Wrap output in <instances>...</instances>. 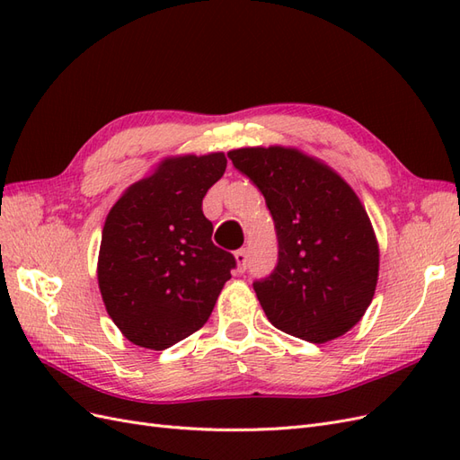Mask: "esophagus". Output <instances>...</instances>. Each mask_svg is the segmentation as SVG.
I'll use <instances>...</instances> for the list:
<instances>
[{
  "label": "esophagus",
  "mask_w": 460,
  "mask_h": 460,
  "mask_svg": "<svg viewBox=\"0 0 460 460\" xmlns=\"http://www.w3.org/2000/svg\"><path fill=\"white\" fill-rule=\"evenodd\" d=\"M234 257H235V262H238V270L240 272H243L245 269H247V249L245 247H242V249H238V252L234 253Z\"/></svg>",
  "instance_id": "obj_1"
}]
</instances>
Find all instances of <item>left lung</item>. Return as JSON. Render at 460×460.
I'll return each mask as SVG.
<instances>
[{
  "mask_svg": "<svg viewBox=\"0 0 460 460\" xmlns=\"http://www.w3.org/2000/svg\"><path fill=\"white\" fill-rule=\"evenodd\" d=\"M228 157L274 218L278 264L253 282L264 314L311 343L343 336L367 313L380 269L378 240L357 193L296 147H240Z\"/></svg>",
  "mask_w": 460,
  "mask_h": 460,
  "instance_id": "1",
  "label": "left lung"
}]
</instances>
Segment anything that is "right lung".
I'll list each match as a JSON object with an SVG mask.
<instances>
[{"instance_id": "obj_1", "label": "right lung", "mask_w": 460, "mask_h": 460, "mask_svg": "<svg viewBox=\"0 0 460 460\" xmlns=\"http://www.w3.org/2000/svg\"><path fill=\"white\" fill-rule=\"evenodd\" d=\"M226 171L225 153L163 159L111 207L97 282L122 336L163 351L198 332L235 267L213 243L201 203Z\"/></svg>"}]
</instances>
